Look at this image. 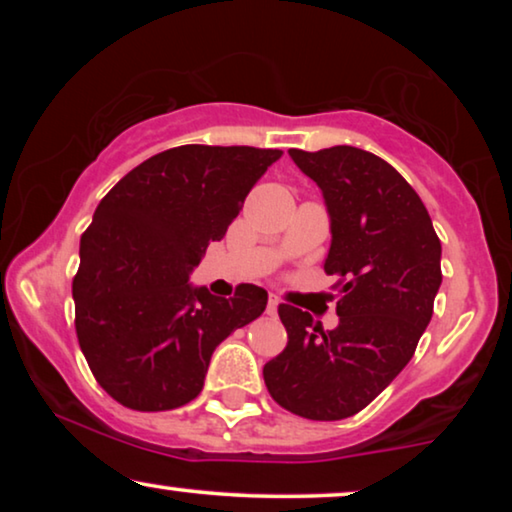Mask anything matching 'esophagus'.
<instances>
[{
    "mask_svg": "<svg viewBox=\"0 0 512 512\" xmlns=\"http://www.w3.org/2000/svg\"><path fill=\"white\" fill-rule=\"evenodd\" d=\"M277 305H279V298H277V296H272V293H270V298H268V307H265V312H268V314H277Z\"/></svg>",
    "mask_w": 512,
    "mask_h": 512,
    "instance_id": "1",
    "label": "esophagus"
}]
</instances>
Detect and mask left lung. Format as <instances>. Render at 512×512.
Segmentation results:
<instances>
[{"label": "left lung", "instance_id": "obj_1", "mask_svg": "<svg viewBox=\"0 0 512 512\" xmlns=\"http://www.w3.org/2000/svg\"><path fill=\"white\" fill-rule=\"evenodd\" d=\"M289 156L331 214L324 272L338 277L340 324L324 331L310 312L279 305L289 342L263 380L284 410L335 422L366 408L415 354L443 282L440 240L415 188L375 153L331 146Z\"/></svg>", "mask_w": 512, "mask_h": 512}]
</instances>
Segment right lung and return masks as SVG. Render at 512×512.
<instances>
[{
	"instance_id": "1",
	"label": "right lung",
	"mask_w": 512,
	"mask_h": 512,
	"mask_svg": "<svg viewBox=\"0 0 512 512\" xmlns=\"http://www.w3.org/2000/svg\"><path fill=\"white\" fill-rule=\"evenodd\" d=\"M279 156L256 146H177L130 170L97 205L72 282L74 326L114 401L139 412L181 408L202 391L216 345L261 317V286L216 298L193 289L188 275Z\"/></svg>"
}]
</instances>
